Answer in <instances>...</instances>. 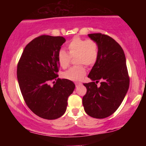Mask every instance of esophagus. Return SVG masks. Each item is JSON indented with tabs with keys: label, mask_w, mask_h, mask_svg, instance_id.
<instances>
[{
	"label": "esophagus",
	"mask_w": 146,
	"mask_h": 146,
	"mask_svg": "<svg viewBox=\"0 0 146 146\" xmlns=\"http://www.w3.org/2000/svg\"><path fill=\"white\" fill-rule=\"evenodd\" d=\"M75 86H76V87H78V86H80V85L82 84V83H81V82H77L75 83Z\"/></svg>",
	"instance_id": "1"
}]
</instances>
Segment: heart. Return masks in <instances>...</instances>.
Wrapping results in <instances>:
<instances>
[{
    "mask_svg": "<svg viewBox=\"0 0 146 146\" xmlns=\"http://www.w3.org/2000/svg\"><path fill=\"white\" fill-rule=\"evenodd\" d=\"M68 53L60 49L58 53V61L62 68L68 67L71 62V58H74L75 64L62 73L63 78L72 81L82 80L85 76L86 69L85 66H92L98 61L100 55V47L96 41L91 39H84L74 37L67 44Z\"/></svg>",
    "mask_w": 146,
    "mask_h": 146,
    "instance_id": "b5f03b06",
    "label": "heart"
}]
</instances>
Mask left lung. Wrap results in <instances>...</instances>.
<instances>
[{
	"mask_svg": "<svg viewBox=\"0 0 146 146\" xmlns=\"http://www.w3.org/2000/svg\"><path fill=\"white\" fill-rule=\"evenodd\" d=\"M88 37L98 43L100 55L88 75L93 82L84 84L87 91L82 104L89 116L103 119L113 115L121 105L130 78L123 48L113 38L101 33H90Z\"/></svg>",
	"mask_w": 146,
	"mask_h": 146,
	"instance_id": "1",
	"label": "left lung"
}]
</instances>
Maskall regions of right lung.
Masks as SVG:
<instances>
[{"instance_id": "add662e5", "label": "right lung", "mask_w": 146, "mask_h": 146, "mask_svg": "<svg viewBox=\"0 0 146 146\" xmlns=\"http://www.w3.org/2000/svg\"><path fill=\"white\" fill-rule=\"evenodd\" d=\"M65 42L62 36L37 37L27 44L18 63V82L25 102L33 113L46 119L64 115L75 87L71 80L57 79L58 53ZM52 81L53 87L50 86Z\"/></svg>"}]
</instances>
